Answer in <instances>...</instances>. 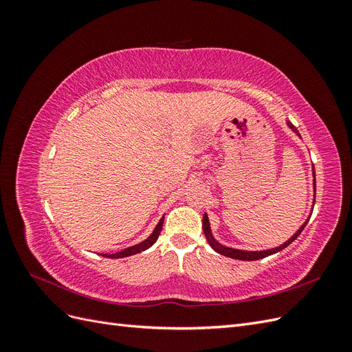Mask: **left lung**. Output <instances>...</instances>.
Segmentation results:
<instances>
[{
	"label": "left lung",
	"mask_w": 352,
	"mask_h": 352,
	"mask_svg": "<svg viewBox=\"0 0 352 352\" xmlns=\"http://www.w3.org/2000/svg\"><path fill=\"white\" fill-rule=\"evenodd\" d=\"M287 126H289L292 131H295V132L298 133V131L295 129L294 124H291L289 122H287ZM298 135H300V133H298ZM313 176L316 177V172H313ZM314 189H316V179H314ZM307 221H308V220H307ZM307 221L300 228V230H296V233H295V235H294L289 241H286L283 245H280V247H278V248H272V250H265V251H241V250H235V248H228V247H225V245L219 243L214 238H212V235H211L210 221H208L207 214H204V217H202V230H204V235H206L208 243L211 245V248L214 250L216 252H219V254H221V255H226V257H230V258L243 260V261H254V260H260V258H264V257H269V255L276 254V252L282 251L283 248H286L287 245L292 243L298 236H300V233H301L302 229L305 228Z\"/></svg>",
	"instance_id": "8db88e82"
}]
</instances>
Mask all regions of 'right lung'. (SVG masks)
Listing matches in <instances>:
<instances>
[{
    "mask_svg": "<svg viewBox=\"0 0 352 352\" xmlns=\"http://www.w3.org/2000/svg\"><path fill=\"white\" fill-rule=\"evenodd\" d=\"M163 221H164V217H162V220L158 221V225L155 226L154 232L151 233V236H148L144 242L138 243V245H133V247H129V248H126V250H123V251H120V252H116V254H102V257H109V258H123V257H129V255H133V254H138V252L148 250V248H150L151 245L158 239L160 232H162V229H163Z\"/></svg>",
    "mask_w": 352,
    "mask_h": 352,
    "instance_id": "obj_1",
    "label": "right lung"
}]
</instances>
